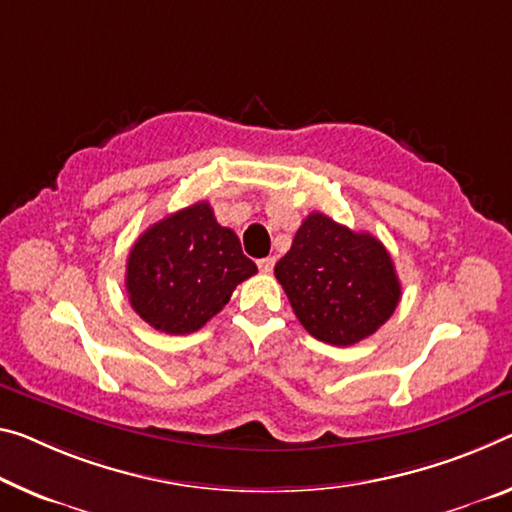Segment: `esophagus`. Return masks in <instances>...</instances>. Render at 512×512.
<instances>
[{"label":"esophagus","instance_id":"esophagus-1","mask_svg":"<svg viewBox=\"0 0 512 512\" xmlns=\"http://www.w3.org/2000/svg\"><path fill=\"white\" fill-rule=\"evenodd\" d=\"M257 266H259V271H262V273H271V271H273V266H275V257H264V259H259Z\"/></svg>","mask_w":512,"mask_h":512}]
</instances>
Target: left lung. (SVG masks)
Instances as JSON below:
<instances>
[{
	"mask_svg": "<svg viewBox=\"0 0 512 512\" xmlns=\"http://www.w3.org/2000/svg\"><path fill=\"white\" fill-rule=\"evenodd\" d=\"M275 278L303 328L332 346L367 339L401 300L399 275L383 243L321 212L298 227L289 253L275 264Z\"/></svg>",
	"mask_w": 512,
	"mask_h": 512,
	"instance_id": "1",
	"label": "left lung"
}]
</instances>
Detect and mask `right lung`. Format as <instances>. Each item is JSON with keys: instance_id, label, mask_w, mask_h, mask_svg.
<instances>
[{"instance_id": "right-lung-1", "label": "right lung", "mask_w": 512, "mask_h": 512, "mask_svg": "<svg viewBox=\"0 0 512 512\" xmlns=\"http://www.w3.org/2000/svg\"><path fill=\"white\" fill-rule=\"evenodd\" d=\"M257 273L239 237L216 223L209 202L150 225L129 250L125 287L154 330L189 335L223 310L234 287Z\"/></svg>"}]
</instances>
